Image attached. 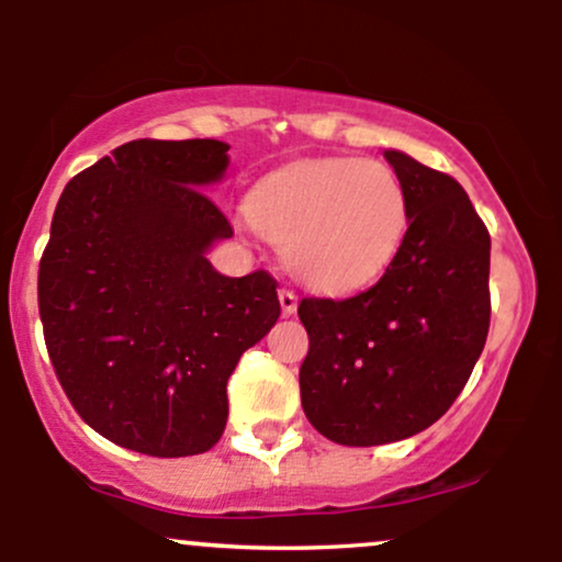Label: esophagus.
Here are the masks:
<instances>
[{
  "mask_svg": "<svg viewBox=\"0 0 562 562\" xmlns=\"http://www.w3.org/2000/svg\"><path fill=\"white\" fill-rule=\"evenodd\" d=\"M280 306H282V314H285V317H290V314L295 312V306H299V295H295V290H290V288H280Z\"/></svg>",
  "mask_w": 562,
  "mask_h": 562,
  "instance_id": "34e87169",
  "label": "esophagus"
}]
</instances>
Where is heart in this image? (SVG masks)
I'll list each match as a JSON object with an SVG mask.
<instances>
[{
  "label": "heart",
  "instance_id": "b5f03b06",
  "mask_svg": "<svg viewBox=\"0 0 562 562\" xmlns=\"http://www.w3.org/2000/svg\"><path fill=\"white\" fill-rule=\"evenodd\" d=\"M248 222L285 248L295 277L322 290L378 280L402 248L409 195L380 160L317 158L272 173L248 198Z\"/></svg>",
  "mask_w": 562,
  "mask_h": 562
}]
</instances>
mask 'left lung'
<instances>
[{"mask_svg":"<svg viewBox=\"0 0 562 562\" xmlns=\"http://www.w3.org/2000/svg\"><path fill=\"white\" fill-rule=\"evenodd\" d=\"M409 195L396 259L351 299H301V404L322 436L378 447L434 425L465 389L492 319V237L457 179L385 150Z\"/></svg>","mask_w":562,"mask_h":562,"instance_id":"obj_1","label":"left lung"}]
</instances>
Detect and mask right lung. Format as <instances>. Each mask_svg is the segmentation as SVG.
<instances>
[{
	"label": "right lung",
	"instance_id": "1",
	"mask_svg": "<svg viewBox=\"0 0 562 562\" xmlns=\"http://www.w3.org/2000/svg\"><path fill=\"white\" fill-rule=\"evenodd\" d=\"M218 139H134L66 184L38 261V317L81 420L150 457L203 454L227 425V380L280 317L269 272L218 274L232 237L205 195Z\"/></svg>",
	"mask_w": 562,
	"mask_h": 562
}]
</instances>
